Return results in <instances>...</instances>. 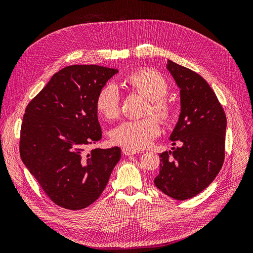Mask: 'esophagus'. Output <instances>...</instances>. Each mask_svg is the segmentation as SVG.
I'll list each match as a JSON object with an SVG mask.
<instances>
[{
  "instance_id": "obj_1",
  "label": "esophagus",
  "mask_w": 253,
  "mask_h": 253,
  "mask_svg": "<svg viewBox=\"0 0 253 253\" xmlns=\"http://www.w3.org/2000/svg\"><path fill=\"white\" fill-rule=\"evenodd\" d=\"M122 153H124V155L127 156V155H134V154H136V153H138V151H134V150H129V149L124 148V149H122Z\"/></svg>"
}]
</instances>
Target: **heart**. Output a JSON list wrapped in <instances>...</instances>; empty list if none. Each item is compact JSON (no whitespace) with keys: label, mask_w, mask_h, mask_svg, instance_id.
<instances>
[{"label":"heart","mask_w":253,"mask_h":253,"mask_svg":"<svg viewBox=\"0 0 253 253\" xmlns=\"http://www.w3.org/2000/svg\"><path fill=\"white\" fill-rule=\"evenodd\" d=\"M121 85L132 93L139 94L149 100L147 113H152L164 125H171L177 117L175 104L166 98L169 85L166 79L156 71L139 68L126 75ZM120 97L117 88L105 84L98 91L96 109L105 119H115L119 115ZM159 125L155 118L147 117L140 120L122 122L112 132L114 143L129 150L145 148L159 134Z\"/></svg>","instance_id":"heart-1"}]
</instances>
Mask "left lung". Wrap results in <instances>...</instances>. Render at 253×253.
Returning <instances> with one entry per match:
<instances>
[{
  "label": "left lung",
  "mask_w": 253,
  "mask_h": 253,
  "mask_svg": "<svg viewBox=\"0 0 253 253\" xmlns=\"http://www.w3.org/2000/svg\"><path fill=\"white\" fill-rule=\"evenodd\" d=\"M167 70L180 89V114L170 139L172 148L159 155L155 186L174 200L194 197L216 177L225 159L227 119L218 99L197 73L168 60Z\"/></svg>",
  "instance_id": "left-lung-1"
}]
</instances>
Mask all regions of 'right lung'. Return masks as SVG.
Masks as SVG:
<instances>
[{
    "label": "right lung",
    "mask_w": 253,
    "mask_h": 253,
    "mask_svg": "<svg viewBox=\"0 0 253 253\" xmlns=\"http://www.w3.org/2000/svg\"><path fill=\"white\" fill-rule=\"evenodd\" d=\"M118 70L71 65L30 101L21 126L20 155L50 200L70 210L93 204L121 157L118 147L84 152L101 139L96 97Z\"/></svg>",
    "instance_id": "add662e5"
}]
</instances>
